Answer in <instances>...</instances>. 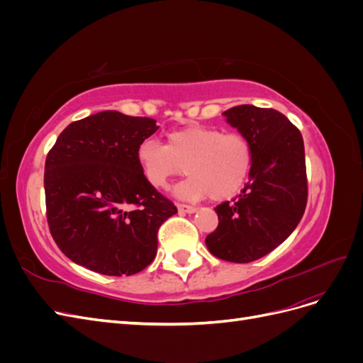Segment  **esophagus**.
Returning <instances> with one entry per match:
<instances>
[{
  "label": "esophagus",
  "mask_w": 363,
  "mask_h": 363,
  "mask_svg": "<svg viewBox=\"0 0 363 363\" xmlns=\"http://www.w3.org/2000/svg\"><path fill=\"white\" fill-rule=\"evenodd\" d=\"M177 208L183 213H194L196 212L195 206H189V204H183V203H177Z\"/></svg>",
  "instance_id": "34e87169"
}]
</instances>
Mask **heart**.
I'll return each mask as SVG.
<instances>
[{"label": "heart", "mask_w": 363, "mask_h": 363, "mask_svg": "<svg viewBox=\"0 0 363 363\" xmlns=\"http://www.w3.org/2000/svg\"><path fill=\"white\" fill-rule=\"evenodd\" d=\"M136 159L144 179L152 188H167L171 179L191 174L177 186L184 199L208 195L219 201L233 196L245 184L252 167V148L240 133H224L212 125L194 124L172 130L167 144L142 140Z\"/></svg>", "instance_id": "b5f03b06"}]
</instances>
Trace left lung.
<instances>
[{
	"instance_id": "1",
	"label": "left lung",
	"mask_w": 363,
	"mask_h": 363,
	"mask_svg": "<svg viewBox=\"0 0 363 363\" xmlns=\"http://www.w3.org/2000/svg\"><path fill=\"white\" fill-rule=\"evenodd\" d=\"M251 144L250 180L215 207L218 227L206 245L218 259L247 263L286 239L306 211L307 174L300 130L274 108L242 104L223 113Z\"/></svg>"
}]
</instances>
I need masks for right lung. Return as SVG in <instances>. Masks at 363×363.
Here are the masks:
<instances>
[{"mask_svg":"<svg viewBox=\"0 0 363 363\" xmlns=\"http://www.w3.org/2000/svg\"><path fill=\"white\" fill-rule=\"evenodd\" d=\"M156 119L106 111L74 121L45 160L47 221L72 262L131 276L157 252L159 227L177 207L144 179L136 159Z\"/></svg>","mask_w":363,"mask_h":363,"instance_id":"obj_1","label":"right lung"}]
</instances>
